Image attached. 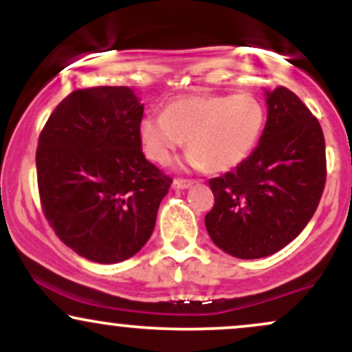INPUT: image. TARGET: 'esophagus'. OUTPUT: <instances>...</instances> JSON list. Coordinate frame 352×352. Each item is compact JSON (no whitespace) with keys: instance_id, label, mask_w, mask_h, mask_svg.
Here are the masks:
<instances>
[{"instance_id":"esophagus-1","label":"esophagus","mask_w":352,"mask_h":352,"mask_svg":"<svg viewBox=\"0 0 352 352\" xmlns=\"http://www.w3.org/2000/svg\"><path fill=\"white\" fill-rule=\"evenodd\" d=\"M193 184H195V182H193V180H184V179H177V180H173L172 187H173V188H177V190H185V188H190V187H193Z\"/></svg>"}]
</instances>
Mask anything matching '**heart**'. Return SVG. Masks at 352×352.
<instances>
[{"instance_id": "obj_1", "label": "heart", "mask_w": 352, "mask_h": 352, "mask_svg": "<svg viewBox=\"0 0 352 352\" xmlns=\"http://www.w3.org/2000/svg\"><path fill=\"white\" fill-rule=\"evenodd\" d=\"M266 125L263 102L252 94H193L173 99L162 116L139 122L144 152L157 164H167L187 140L190 168L228 172L254 151Z\"/></svg>"}]
</instances>
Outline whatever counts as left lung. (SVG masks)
<instances>
[{
  "label": "left lung",
  "mask_w": 352,
  "mask_h": 352,
  "mask_svg": "<svg viewBox=\"0 0 352 352\" xmlns=\"http://www.w3.org/2000/svg\"><path fill=\"white\" fill-rule=\"evenodd\" d=\"M268 117L252 155L208 182L215 205L205 227L218 248L265 258L296 238L316 212L326 182L324 135L289 89L265 91Z\"/></svg>",
  "instance_id": "left-lung-1"
}]
</instances>
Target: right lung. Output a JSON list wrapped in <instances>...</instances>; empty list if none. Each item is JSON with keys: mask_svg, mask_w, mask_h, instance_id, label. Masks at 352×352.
Masks as SVG:
<instances>
[{"mask_svg": "<svg viewBox=\"0 0 352 352\" xmlns=\"http://www.w3.org/2000/svg\"><path fill=\"white\" fill-rule=\"evenodd\" d=\"M144 104L131 87L71 92L36 151L44 215L80 256L112 265L140 252L172 179L142 153Z\"/></svg>", "mask_w": 352, "mask_h": 352, "instance_id": "1", "label": "right lung"}]
</instances>
